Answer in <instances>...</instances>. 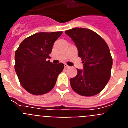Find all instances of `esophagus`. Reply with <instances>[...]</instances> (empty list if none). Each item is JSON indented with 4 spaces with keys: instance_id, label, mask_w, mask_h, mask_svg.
Segmentation results:
<instances>
[{
    "instance_id": "esophagus-1",
    "label": "esophagus",
    "mask_w": 128,
    "mask_h": 128,
    "mask_svg": "<svg viewBox=\"0 0 128 128\" xmlns=\"http://www.w3.org/2000/svg\"><path fill=\"white\" fill-rule=\"evenodd\" d=\"M64 65H65V68H68V67H69V66H68V65L67 64H66V63H65V64Z\"/></svg>"
}]
</instances>
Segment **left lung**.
Returning a JSON list of instances; mask_svg holds the SVG:
<instances>
[{
    "instance_id": "8db88e82",
    "label": "left lung",
    "mask_w": 128,
    "mask_h": 128,
    "mask_svg": "<svg viewBox=\"0 0 128 128\" xmlns=\"http://www.w3.org/2000/svg\"><path fill=\"white\" fill-rule=\"evenodd\" d=\"M78 49L84 68L70 80L72 88L80 96L90 97L102 91L111 77L113 59L106 42L93 30L76 28L65 31Z\"/></svg>"
}]
</instances>
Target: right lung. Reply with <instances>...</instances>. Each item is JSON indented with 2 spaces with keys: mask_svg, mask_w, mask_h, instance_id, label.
Masks as SVG:
<instances>
[{
  "mask_svg": "<svg viewBox=\"0 0 128 128\" xmlns=\"http://www.w3.org/2000/svg\"><path fill=\"white\" fill-rule=\"evenodd\" d=\"M62 33H36L26 38L16 50V73L21 85L29 93L34 96L46 94L56 84L65 66L62 63L54 65L48 59L54 42Z\"/></svg>",
  "mask_w": 128,
  "mask_h": 128,
  "instance_id": "right-lung-1",
  "label": "right lung"
}]
</instances>
